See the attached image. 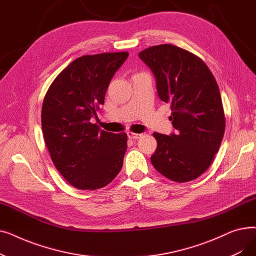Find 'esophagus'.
I'll list each match as a JSON object with an SVG mask.
<instances>
[{
	"instance_id": "obj_1",
	"label": "esophagus",
	"mask_w": 256,
	"mask_h": 256,
	"mask_svg": "<svg viewBox=\"0 0 256 256\" xmlns=\"http://www.w3.org/2000/svg\"><path fill=\"white\" fill-rule=\"evenodd\" d=\"M128 137L130 139H139L142 137L141 134H136V132H128Z\"/></svg>"
}]
</instances>
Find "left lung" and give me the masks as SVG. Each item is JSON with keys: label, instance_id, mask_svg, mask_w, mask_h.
<instances>
[{"label": "left lung", "instance_id": "1", "mask_svg": "<svg viewBox=\"0 0 256 256\" xmlns=\"http://www.w3.org/2000/svg\"><path fill=\"white\" fill-rule=\"evenodd\" d=\"M156 80L160 100L169 104L171 136L154 132L158 147L150 160L165 178L186 182L204 173L219 150L225 115L218 84L208 65L193 52L173 44L139 52Z\"/></svg>", "mask_w": 256, "mask_h": 256}]
</instances>
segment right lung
<instances>
[{
  "label": "right lung",
  "instance_id": "add662e5",
  "mask_svg": "<svg viewBox=\"0 0 256 256\" xmlns=\"http://www.w3.org/2000/svg\"><path fill=\"white\" fill-rule=\"evenodd\" d=\"M128 56V52H118L80 57L56 76L46 93L44 138L54 165L76 189H102L122 168L126 134L100 130L90 121Z\"/></svg>",
  "mask_w": 256,
  "mask_h": 256
}]
</instances>
